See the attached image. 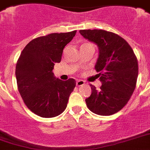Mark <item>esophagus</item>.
Masks as SVG:
<instances>
[{"label": "esophagus", "mask_w": 150, "mask_h": 150, "mask_svg": "<svg viewBox=\"0 0 150 150\" xmlns=\"http://www.w3.org/2000/svg\"><path fill=\"white\" fill-rule=\"evenodd\" d=\"M76 84L77 86H81L85 84V81H83V80H78L77 81H76Z\"/></svg>", "instance_id": "34e87169"}]
</instances>
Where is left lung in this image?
I'll use <instances>...</instances> for the list:
<instances>
[{
    "mask_svg": "<svg viewBox=\"0 0 150 150\" xmlns=\"http://www.w3.org/2000/svg\"><path fill=\"white\" fill-rule=\"evenodd\" d=\"M80 33L98 46L95 69L102 82L99 89L90 84L86 98L88 108L99 115H112L122 109L136 87L138 62L130 45L115 33L102 29H84Z\"/></svg>",
    "mask_w": 150,
    "mask_h": 150,
    "instance_id": "obj_1",
    "label": "left lung"
}]
</instances>
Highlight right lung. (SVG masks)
<instances>
[{
  "label": "right lung",
  "instance_id": "1",
  "mask_svg": "<svg viewBox=\"0 0 150 150\" xmlns=\"http://www.w3.org/2000/svg\"><path fill=\"white\" fill-rule=\"evenodd\" d=\"M76 31L52 33L35 38L23 50L16 65L18 90L30 111L42 117L61 115L76 86L74 79L63 81L52 72L63 50Z\"/></svg>",
  "mask_w": 150,
  "mask_h": 150
}]
</instances>
